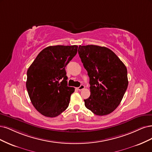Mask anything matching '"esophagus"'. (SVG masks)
<instances>
[{
	"instance_id": "34e87169",
	"label": "esophagus",
	"mask_w": 152,
	"mask_h": 152,
	"mask_svg": "<svg viewBox=\"0 0 152 152\" xmlns=\"http://www.w3.org/2000/svg\"><path fill=\"white\" fill-rule=\"evenodd\" d=\"M85 86L83 85H80L79 87L78 88H77V89L78 90H80V91H81V90H82L83 89H84L85 88Z\"/></svg>"
}]
</instances>
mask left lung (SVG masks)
<instances>
[{
    "mask_svg": "<svg viewBox=\"0 0 152 152\" xmlns=\"http://www.w3.org/2000/svg\"><path fill=\"white\" fill-rule=\"evenodd\" d=\"M78 54L90 77V96L85 107L97 115L110 114L128 86L127 68L115 53L105 47L79 46Z\"/></svg>",
    "mask_w": 152,
    "mask_h": 152,
    "instance_id": "left-lung-1",
    "label": "left lung"
}]
</instances>
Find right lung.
I'll return each instance as SVG.
<instances>
[{"label": "right lung", "mask_w": 152, "mask_h": 152, "mask_svg": "<svg viewBox=\"0 0 152 152\" xmlns=\"http://www.w3.org/2000/svg\"><path fill=\"white\" fill-rule=\"evenodd\" d=\"M77 47H47L28 68L26 83L28 95L34 107L44 116L57 117L69 106L75 88L67 86L65 67L76 56Z\"/></svg>", "instance_id": "1"}]
</instances>
